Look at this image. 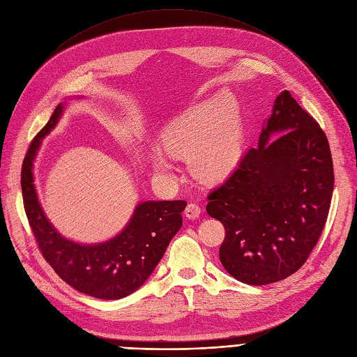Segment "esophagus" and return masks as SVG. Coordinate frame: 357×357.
Wrapping results in <instances>:
<instances>
[{
    "label": "esophagus",
    "instance_id": "obj_1",
    "mask_svg": "<svg viewBox=\"0 0 357 357\" xmlns=\"http://www.w3.org/2000/svg\"><path fill=\"white\" fill-rule=\"evenodd\" d=\"M200 213H202V209L197 203H189V205L184 209V215L189 219H197L200 216Z\"/></svg>",
    "mask_w": 357,
    "mask_h": 357
}]
</instances>
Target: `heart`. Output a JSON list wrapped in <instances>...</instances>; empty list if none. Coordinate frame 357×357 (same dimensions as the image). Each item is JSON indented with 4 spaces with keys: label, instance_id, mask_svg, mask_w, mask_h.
Here are the masks:
<instances>
[{
    "label": "heart",
    "instance_id": "obj_1",
    "mask_svg": "<svg viewBox=\"0 0 357 357\" xmlns=\"http://www.w3.org/2000/svg\"><path fill=\"white\" fill-rule=\"evenodd\" d=\"M162 142L173 155L188 160L199 180H225L240 165L244 151V130L236 100L224 94L200 101L167 128ZM152 161L160 174H173L172 162L161 152Z\"/></svg>",
    "mask_w": 357,
    "mask_h": 357
}]
</instances>
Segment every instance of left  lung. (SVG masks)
<instances>
[{"instance_id":"8db88e82","label":"left lung","mask_w":357,"mask_h":357,"mask_svg":"<svg viewBox=\"0 0 357 357\" xmlns=\"http://www.w3.org/2000/svg\"><path fill=\"white\" fill-rule=\"evenodd\" d=\"M333 189L324 130L289 91H282L257 148L208 196L209 216L225 227L219 248L225 270L252 286L294 275L324 229Z\"/></svg>"}]
</instances>
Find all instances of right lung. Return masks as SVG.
I'll return each mask as SVG.
<instances>
[{"label": "right lung", "instance_id": "1", "mask_svg": "<svg viewBox=\"0 0 357 357\" xmlns=\"http://www.w3.org/2000/svg\"><path fill=\"white\" fill-rule=\"evenodd\" d=\"M65 103L56 106L46 126L33 139L22 168L24 211L45 260L74 289L98 299H121L146 282L183 225L184 200L138 203L129 222L113 238L81 244L62 236L49 222L36 193L33 162L42 139L55 129Z\"/></svg>", "mask_w": 357, "mask_h": 357}]
</instances>
